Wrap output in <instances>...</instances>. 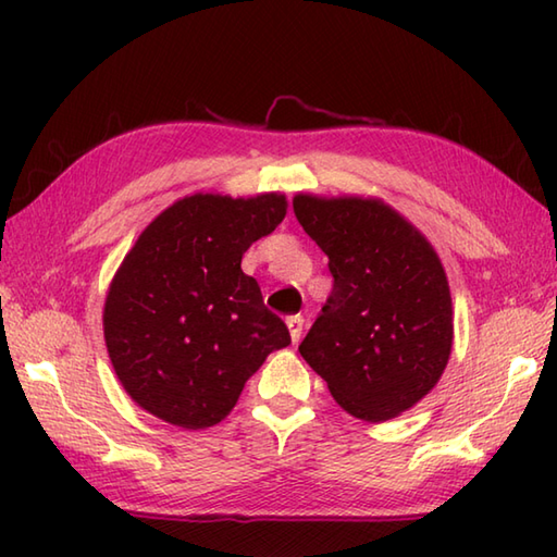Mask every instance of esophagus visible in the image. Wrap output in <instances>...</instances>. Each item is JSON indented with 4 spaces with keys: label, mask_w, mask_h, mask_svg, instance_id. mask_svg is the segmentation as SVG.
I'll list each match as a JSON object with an SVG mask.
<instances>
[{
    "label": "esophagus",
    "mask_w": 557,
    "mask_h": 557,
    "mask_svg": "<svg viewBox=\"0 0 557 557\" xmlns=\"http://www.w3.org/2000/svg\"><path fill=\"white\" fill-rule=\"evenodd\" d=\"M287 327H289L292 342H294V345H297V342H299L301 335H304V315H289V318H287Z\"/></svg>",
    "instance_id": "34e87169"
}]
</instances>
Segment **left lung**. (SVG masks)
Returning <instances> with one entry per match:
<instances>
[{
  "label": "left lung",
  "instance_id": "left-lung-1",
  "mask_svg": "<svg viewBox=\"0 0 557 557\" xmlns=\"http://www.w3.org/2000/svg\"><path fill=\"white\" fill-rule=\"evenodd\" d=\"M333 292L299 345L342 409L387 421L431 393L453 349V299L429 239L377 198L292 200Z\"/></svg>",
  "mask_w": 557,
  "mask_h": 557
}]
</instances>
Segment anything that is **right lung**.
Listing matches in <instances>:
<instances>
[{"mask_svg": "<svg viewBox=\"0 0 557 557\" xmlns=\"http://www.w3.org/2000/svg\"><path fill=\"white\" fill-rule=\"evenodd\" d=\"M287 215L282 194H194L140 232L104 299L114 373L138 407L180 429L220 423L287 325L242 256Z\"/></svg>", "mask_w": 557, "mask_h": 557, "instance_id": "obj_1", "label": "right lung"}]
</instances>
